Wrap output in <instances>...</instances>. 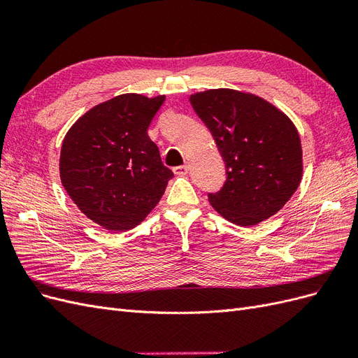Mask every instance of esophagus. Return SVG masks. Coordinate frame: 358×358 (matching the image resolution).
<instances>
[{"instance_id": "obj_1", "label": "esophagus", "mask_w": 358, "mask_h": 358, "mask_svg": "<svg viewBox=\"0 0 358 358\" xmlns=\"http://www.w3.org/2000/svg\"><path fill=\"white\" fill-rule=\"evenodd\" d=\"M173 171H175V175H178V176H185V175H188L189 167L187 164H183V166L175 167V169H173Z\"/></svg>"}]
</instances>
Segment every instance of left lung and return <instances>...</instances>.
<instances>
[{
    "instance_id": "left-lung-1",
    "label": "left lung",
    "mask_w": 358,
    "mask_h": 358,
    "mask_svg": "<svg viewBox=\"0 0 358 358\" xmlns=\"http://www.w3.org/2000/svg\"><path fill=\"white\" fill-rule=\"evenodd\" d=\"M225 162L227 179L209 194L212 208L242 227L262 222L291 199L301 180V145L288 116L257 95L209 90L191 95Z\"/></svg>"
}]
</instances>
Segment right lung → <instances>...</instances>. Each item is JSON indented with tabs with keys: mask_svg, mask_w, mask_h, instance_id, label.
<instances>
[{
	"mask_svg": "<svg viewBox=\"0 0 358 358\" xmlns=\"http://www.w3.org/2000/svg\"><path fill=\"white\" fill-rule=\"evenodd\" d=\"M164 100V95H117L86 112L64 137L62 187L91 221L107 230L134 229L173 178L148 136Z\"/></svg>",
	"mask_w": 358,
	"mask_h": 358,
	"instance_id": "obj_1",
	"label": "right lung"
}]
</instances>
